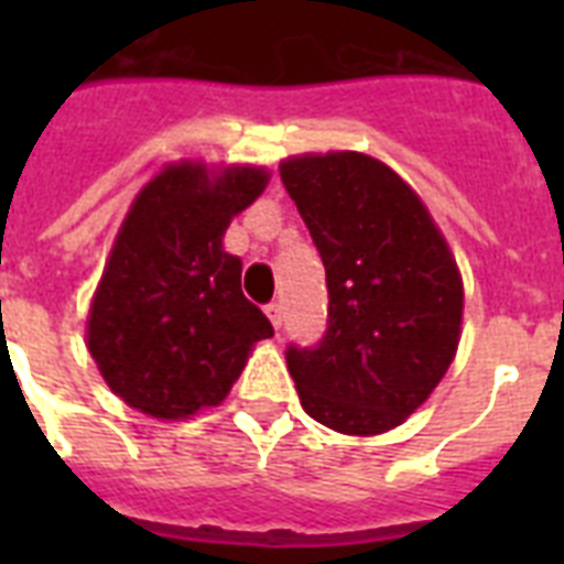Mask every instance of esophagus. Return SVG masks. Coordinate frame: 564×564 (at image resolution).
Masks as SVG:
<instances>
[{"mask_svg": "<svg viewBox=\"0 0 564 564\" xmlns=\"http://www.w3.org/2000/svg\"><path fill=\"white\" fill-rule=\"evenodd\" d=\"M265 316L272 318V325H274V327H281V325H283V307H281V301H269V304H265Z\"/></svg>", "mask_w": 564, "mask_h": 564, "instance_id": "esophagus-1", "label": "esophagus"}]
</instances>
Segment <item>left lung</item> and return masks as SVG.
Wrapping results in <instances>:
<instances>
[{
    "label": "left lung",
    "instance_id": "1",
    "mask_svg": "<svg viewBox=\"0 0 564 564\" xmlns=\"http://www.w3.org/2000/svg\"><path fill=\"white\" fill-rule=\"evenodd\" d=\"M281 181L325 263L327 327L286 345L301 406L325 427L371 436L427 401L454 360L463 281L424 204L386 163L307 154Z\"/></svg>",
    "mask_w": 564,
    "mask_h": 564
}]
</instances>
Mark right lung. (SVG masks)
Wrapping results in <instances>:
<instances>
[{"mask_svg":"<svg viewBox=\"0 0 564 564\" xmlns=\"http://www.w3.org/2000/svg\"><path fill=\"white\" fill-rule=\"evenodd\" d=\"M265 187L254 166L207 178L181 163L137 195L101 274L87 348L101 377L134 410L187 419L219 403L251 345L274 334L242 295V263L221 251L230 216Z\"/></svg>","mask_w":564,"mask_h":564,"instance_id":"add662e5","label":"right lung"}]
</instances>
